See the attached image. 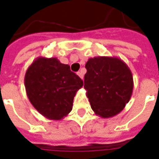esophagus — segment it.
Segmentation results:
<instances>
[{
	"label": "esophagus",
	"instance_id": "esophagus-1",
	"mask_svg": "<svg viewBox=\"0 0 159 159\" xmlns=\"http://www.w3.org/2000/svg\"><path fill=\"white\" fill-rule=\"evenodd\" d=\"M77 74L78 75V76H79L81 79H83V74H82V72H77Z\"/></svg>",
	"mask_w": 159,
	"mask_h": 159
}]
</instances>
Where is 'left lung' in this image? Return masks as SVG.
Listing matches in <instances>:
<instances>
[{"mask_svg": "<svg viewBox=\"0 0 159 159\" xmlns=\"http://www.w3.org/2000/svg\"><path fill=\"white\" fill-rule=\"evenodd\" d=\"M84 88L97 116L110 118L120 112L129 102L134 88L132 72L116 57H91L86 63Z\"/></svg>", "mask_w": 159, "mask_h": 159, "instance_id": "obj_1", "label": "left lung"}]
</instances>
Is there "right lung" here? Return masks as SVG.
<instances>
[{
  "instance_id": "obj_1",
  "label": "right lung",
  "mask_w": 159,
  "mask_h": 159,
  "mask_svg": "<svg viewBox=\"0 0 159 159\" xmlns=\"http://www.w3.org/2000/svg\"><path fill=\"white\" fill-rule=\"evenodd\" d=\"M83 82L57 57H39L25 72V87L30 102L43 116L61 120L72 109Z\"/></svg>"
}]
</instances>
